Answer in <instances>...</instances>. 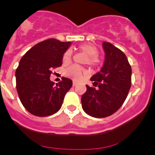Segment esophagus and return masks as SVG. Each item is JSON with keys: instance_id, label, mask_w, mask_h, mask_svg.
<instances>
[{"instance_id": "1", "label": "esophagus", "mask_w": 155, "mask_h": 155, "mask_svg": "<svg viewBox=\"0 0 155 155\" xmlns=\"http://www.w3.org/2000/svg\"><path fill=\"white\" fill-rule=\"evenodd\" d=\"M77 84H78V82L77 81H73V86L74 87V86H76Z\"/></svg>"}]
</instances>
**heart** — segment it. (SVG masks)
I'll return each mask as SVG.
<instances>
[{"mask_svg":"<svg viewBox=\"0 0 155 155\" xmlns=\"http://www.w3.org/2000/svg\"><path fill=\"white\" fill-rule=\"evenodd\" d=\"M79 49L81 50L82 52H84L85 54L87 55V58L86 60V62L88 65L94 66L96 65L98 63V50L97 47L94 45L91 44V43H84L79 46ZM71 50H68L64 53V57H63V60L64 62H68L71 59ZM84 73V71L82 68L78 66H71L70 68L65 71L66 75H68V77L73 78L75 80H80L82 78V74Z\"/></svg>","mask_w":155,"mask_h":155,"instance_id":"obj_1","label":"heart"}]
</instances>
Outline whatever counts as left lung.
<instances>
[{"label":"left lung","mask_w":155,"mask_h":155,"mask_svg":"<svg viewBox=\"0 0 155 155\" xmlns=\"http://www.w3.org/2000/svg\"><path fill=\"white\" fill-rule=\"evenodd\" d=\"M105 61L99 72L91 78L98 88L86 85L81 96L82 108L87 114L95 118L113 115L125 102L131 86L132 70L127 57L120 49L103 42Z\"/></svg>","instance_id":"1"}]
</instances>
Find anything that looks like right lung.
Instances as JSON below:
<instances>
[{
  "label": "right lung",
  "mask_w": 155,
  "mask_h": 155,
  "mask_svg": "<svg viewBox=\"0 0 155 155\" xmlns=\"http://www.w3.org/2000/svg\"><path fill=\"white\" fill-rule=\"evenodd\" d=\"M71 42L49 39L35 45L19 62L15 72L16 88L21 104L34 116H47L61 108L72 81L63 78L54 84L52 70L62 65L63 57Z\"/></svg>",
  "instance_id": "add662e5"
}]
</instances>
